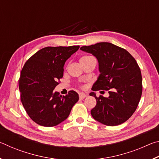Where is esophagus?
Wrapping results in <instances>:
<instances>
[{
	"instance_id": "esophagus-1",
	"label": "esophagus",
	"mask_w": 159,
	"mask_h": 159,
	"mask_svg": "<svg viewBox=\"0 0 159 159\" xmlns=\"http://www.w3.org/2000/svg\"><path fill=\"white\" fill-rule=\"evenodd\" d=\"M86 95L85 94H84V93H80L79 94V99H83L84 98H86Z\"/></svg>"
}]
</instances>
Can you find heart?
<instances>
[{
    "mask_svg": "<svg viewBox=\"0 0 159 159\" xmlns=\"http://www.w3.org/2000/svg\"><path fill=\"white\" fill-rule=\"evenodd\" d=\"M92 57H91V56H83V57H82L80 59V62H82V61H85V60H88V59H90V58H91Z\"/></svg>",
    "mask_w": 159,
    "mask_h": 159,
    "instance_id": "heart-1",
    "label": "heart"
}]
</instances>
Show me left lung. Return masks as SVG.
I'll return each instance as SVG.
<instances>
[{
  "label": "left lung",
  "instance_id": "obj_1",
  "mask_svg": "<svg viewBox=\"0 0 159 159\" xmlns=\"http://www.w3.org/2000/svg\"><path fill=\"white\" fill-rule=\"evenodd\" d=\"M80 50L98 60L101 74L92 90H109V94L108 98L90 94L97 101L90 111L92 116L109 126L125 122L135 111L142 93L141 71L136 60L127 50L111 43H98Z\"/></svg>",
  "mask_w": 159,
  "mask_h": 159
}]
</instances>
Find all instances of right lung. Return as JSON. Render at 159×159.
<instances>
[{
	"label": "right lung",
	"instance_id": "1",
	"mask_svg": "<svg viewBox=\"0 0 159 159\" xmlns=\"http://www.w3.org/2000/svg\"><path fill=\"white\" fill-rule=\"evenodd\" d=\"M79 48H42L24 65L19 79L21 101L29 116L37 124L45 127L60 124L79 100V95L74 90L62 96L54 89L63 77L65 61Z\"/></svg>",
	"mask_w": 159,
	"mask_h": 159
}]
</instances>
